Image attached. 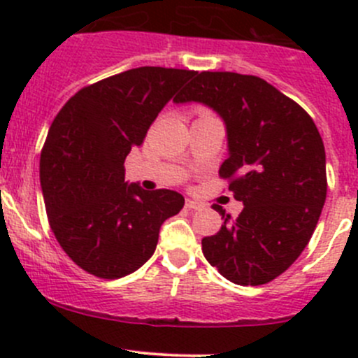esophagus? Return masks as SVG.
<instances>
[{"instance_id": "esophagus-1", "label": "esophagus", "mask_w": 358, "mask_h": 358, "mask_svg": "<svg viewBox=\"0 0 358 358\" xmlns=\"http://www.w3.org/2000/svg\"><path fill=\"white\" fill-rule=\"evenodd\" d=\"M185 208L190 209V211H197V209L202 208V204H201V202L194 201V199H187L185 201Z\"/></svg>"}]
</instances>
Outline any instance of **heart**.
<instances>
[{
    "mask_svg": "<svg viewBox=\"0 0 358 358\" xmlns=\"http://www.w3.org/2000/svg\"><path fill=\"white\" fill-rule=\"evenodd\" d=\"M201 112H206V110H199V114H201Z\"/></svg>",
    "mask_w": 358,
    "mask_h": 358,
    "instance_id": "1",
    "label": "heart"
}]
</instances>
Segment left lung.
<instances>
[{"label":"left lung","instance_id":"left-lung-1","mask_svg":"<svg viewBox=\"0 0 358 358\" xmlns=\"http://www.w3.org/2000/svg\"><path fill=\"white\" fill-rule=\"evenodd\" d=\"M201 102L227 124L220 178L244 209L202 239L209 265L230 282L262 286L286 272L308 244L327 194L326 150L308 112L258 76L196 74L175 99Z\"/></svg>","mask_w":358,"mask_h":358}]
</instances>
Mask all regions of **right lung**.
I'll return each mask as SVG.
<instances>
[{
    "mask_svg": "<svg viewBox=\"0 0 358 358\" xmlns=\"http://www.w3.org/2000/svg\"><path fill=\"white\" fill-rule=\"evenodd\" d=\"M196 71L129 69L85 86L50 126L39 178L50 227L79 268L121 279L154 255L159 229L185 204L168 189L124 182V159ZM176 99V96H175Z\"/></svg>",
    "mask_w": 358,
    "mask_h": 358,
    "instance_id": "1",
    "label": "right lung"
}]
</instances>
